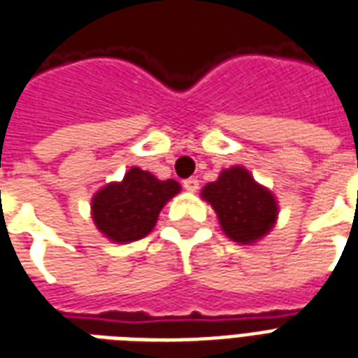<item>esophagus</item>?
Returning a JSON list of instances; mask_svg holds the SVG:
<instances>
[{
	"instance_id": "esophagus-1",
	"label": "esophagus",
	"mask_w": 358,
	"mask_h": 358,
	"mask_svg": "<svg viewBox=\"0 0 358 358\" xmlns=\"http://www.w3.org/2000/svg\"><path fill=\"white\" fill-rule=\"evenodd\" d=\"M184 187H186L187 192H192V194H194V192H197V189H199V180L197 178L184 180Z\"/></svg>"
}]
</instances>
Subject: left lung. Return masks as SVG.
<instances>
[{
    "mask_svg": "<svg viewBox=\"0 0 358 358\" xmlns=\"http://www.w3.org/2000/svg\"><path fill=\"white\" fill-rule=\"evenodd\" d=\"M201 197L215 209L220 228L232 241L255 243L276 224L278 203L243 166H230L203 187Z\"/></svg>",
    "mask_w": 358,
    "mask_h": 358,
    "instance_id": "obj_1",
    "label": "left lung"
}]
</instances>
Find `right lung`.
<instances>
[{
	"mask_svg": "<svg viewBox=\"0 0 358 358\" xmlns=\"http://www.w3.org/2000/svg\"><path fill=\"white\" fill-rule=\"evenodd\" d=\"M178 192L176 180H159L132 166L120 182H110L94 195L92 217L105 238L130 243L153 230L161 209Z\"/></svg>",
	"mask_w": 358,
	"mask_h": 358,
	"instance_id": "right-lung-1",
	"label": "right lung"
}]
</instances>
